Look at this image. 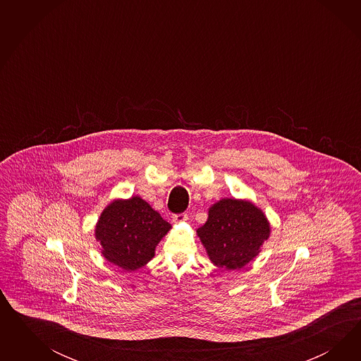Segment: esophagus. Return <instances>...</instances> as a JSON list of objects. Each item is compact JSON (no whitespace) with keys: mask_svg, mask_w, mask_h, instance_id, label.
Returning <instances> with one entry per match:
<instances>
[{"mask_svg":"<svg viewBox=\"0 0 361 361\" xmlns=\"http://www.w3.org/2000/svg\"><path fill=\"white\" fill-rule=\"evenodd\" d=\"M172 219H173L175 222H184V221H186V219H188V214H185V213H181V214H173V216H172Z\"/></svg>","mask_w":361,"mask_h":361,"instance_id":"esophagus-1","label":"esophagus"}]
</instances>
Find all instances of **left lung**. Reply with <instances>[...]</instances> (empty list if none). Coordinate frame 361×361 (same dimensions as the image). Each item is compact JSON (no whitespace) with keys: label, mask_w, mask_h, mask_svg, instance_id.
I'll use <instances>...</instances> for the list:
<instances>
[{"label":"left lung","mask_w":361,"mask_h":361,"mask_svg":"<svg viewBox=\"0 0 361 361\" xmlns=\"http://www.w3.org/2000/svg\"><path fill=\"white\" fill-rule=\"evenodd\" d=\"M210 261L225 270H237L255 258L270 235L261 209L249 201L224 198L209 208L208 221L197 229Z\"/></svg>","instance_id":"left-lung-1"}]
</instances>
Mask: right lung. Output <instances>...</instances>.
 Wrapping results in <instances>:
<instances>
[{
	"label": "right lung",
	"instance_id": "1",
	"mask_svg": "<svg viewBox=\"0 0 361 361\" xmlns=\"http://www.w3.org/2000/svg\"><path fill=\"white\" fill-rule=\"evenodd\" d=\"M172 226L139 196L115 200L100 214L95 237L104 258L126 271L149 262Z\"/></svg>",
	"mask_w": 361,
	"mask_h": 361
}]
</instances>
